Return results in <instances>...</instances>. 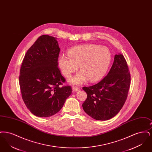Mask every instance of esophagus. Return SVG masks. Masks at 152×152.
Wrapping results in <instances>:
<instances>
[{"label":"esophagus","instance_id":"34e87169","mask_svg":"<svg viewBox=\"0 0 152 152\" xmlns=\"http://www.w3.org/2000/svg\"><path fill=\"white\" fill-rule=\"evenodd\" d=\"M80 89L79 87H72V91L73 92H77Z\"/></svg>","mask_w":152,"mask_h":152}]
</instances>
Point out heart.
Masks as SVG:
<instances>
[{
    "instance_id": "b5f03b06",
    "label": "heart",
    "mask_w": 152,
    "mask_h": 152,
    "mask_svg": "<svg viewBox=\"0 0 152 152\" xmlns=\"http://www.w3.org/2000/svg\"><path fill=\"white\" fill-rule=\"evenodd\" d=\"M68 55H61L58 58V64L66 77L76 71L79 65L81 71L68 79L71 84L76 85L86 83L89 79L92 82L100 79L111 61L108 48L94 44L75 47L68 51Z\"/></svg>"
}]
</instances>
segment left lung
I'll list each match as a JSON object with an SVG mask.
<instances>
[{
	"instance_id": "obj_1",
	"label": "left lung",
	"mask_w": 152,
	"mask_h": 152,
	"mask_svg": "<svg viewBox=\"0 0 152 152\" xmlns=\"http://www.w3.org/2000/svg\"><path fill=\"white\" fill-rule=\"evenodd\" d=\"M130 83V73L125 58L121 53L115 55L108 75L94 86L83 88L87 94L83 108L95 120L112 118L123 108Z\"/></svg>"
}]
</instances>
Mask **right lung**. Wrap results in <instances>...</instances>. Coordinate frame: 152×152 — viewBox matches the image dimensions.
Returning a JSON list of instances; mask_svg holds the SVG:
<instances>
[{"label":"right lung","instance_id":"1","mask_svg":"<svg viewBox=\"0 0 152 152\" xmlns=\"http://www.w3.org/2000/svg\"><path fill=\"white\" fill-rule=\"evenodd\" d=\"M60 50L56 37L44 35L29 48L23 60L19 76L22 99L37 117L55 115L72 94L70 86H60L65 79L58 68Z\"/></svg>","mask_w":152,"mask_h":152}]
</instances>
